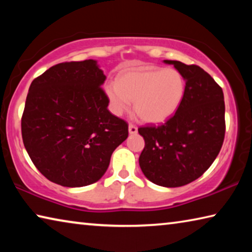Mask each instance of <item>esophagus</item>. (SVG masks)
<instances>
[{"mask_svg": "<svg viewBox=\"0 0 252 252\" xmlns=\"http://www.w3.org/2000/svg\"><path fill=\"white\" fill-rule=\"evenodd\" d=\"M129 133L130 134L138 133V127H136L134 125H130L129 126Z\"/></svg>", "mask_w": 252, "mask_h": 252, "instance_id": "34e87169", "label": "esophagus"}]
</instances>
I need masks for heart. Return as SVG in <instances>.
Here are the masks:
<instances>
[{
	"instance_id": "b5f03b06",
	"label": "heart",
	"mask_w": 252,
	"mask_h": 252,
	"mask_svg": "<svg viewBox=\"0 0 252 252\" xmlns=\"http://www.w3.org/2000/svg\"><path fill=\"white\" fill-rule=\"evenodd\" d=\"M186 80L176 69L136 67L122 71L117 83L105 85L111 111L121 116L134 101V110L147 123H161L180 108L186 95Z\"/></svg>"
}]
</instances>
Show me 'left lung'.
Instances as JSON below:
<instances>
[{
	"label": "left lung",
	"instance_id": "8db88e82",
	"mask_svg": "<svg viewBox=\"0 0 252 252\" xmlns=\"http://www.w3.org/2000/svg\"><path fill=\"white\" fill-rule=\"evenodd\" d=\"M186 80L180 108L161 126L139 127L146 146L139 164L158 186L177 188L201 177L222 147L225 121L223 92L198 65L164 60Z\"/></svg>",
	"mask_w": 252,
	"mask_h": 252
}]
</instances>
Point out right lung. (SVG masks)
I'll list each match as a JSON object with an SVG mask.
<instances>
[{
	"mask_svg": "<svg viewBox=\"0 0 252 252\" xmlns=\"http://www.w3.org/2000/svg\"><path fill=\"white\" fill-rule=\"evenodd\" d=\"M105 79L95 60H84L53 65L30 85L22 139L50 181L69 188L96 182L127 138V123L108 110Z\"/></svg>",
	"mask_w": 252,
	"mask_h": 252,
	"instance_id": "1",
	"label": "right lung"
}]
</instances>
